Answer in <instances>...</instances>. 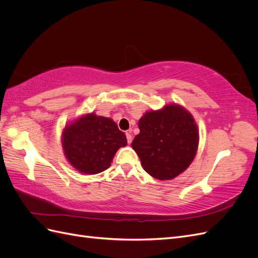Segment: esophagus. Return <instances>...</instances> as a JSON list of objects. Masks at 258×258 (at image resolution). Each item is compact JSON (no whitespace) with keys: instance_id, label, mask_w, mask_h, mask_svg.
Here are the masks:
<instances>
[{"instance_id":"obj_1","label":"esophagus","mask_w":258,"mask_h":258,"mask_svg":"<svg viewBox=\"0 0 258 258\" xmlns=\"http://www.w3.org/2000/svg\"><path fill=\"white\" fill-rule=\"evenodd\" d=\"M126 137H127V142L130 144L132 142V136H131V130L126 131Z\"/></svg>"}]
</instances>
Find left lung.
<instances>
[{"mask_svg":"<svg viewBox=\"0 0 258 258\" xmlns=\"http://www.w3.org/2000/svg\"><path fill=\"white\" fill-rule=\"evenodd\" d=\"M140 134L132 141L142 167L151 176L172 179L190 166L197 154L199 131L192 115L170 103L146 112L139 120Z\"/></svg>","mask_w":258,"mask_h":258,"instance_id":"1","label":"left lung"}]
</instances>
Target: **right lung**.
I'll use <instances>...</instances> for the list:
<instances>
[{"mask_svg":"<svg viewBox=\"0 0 258 258\" xmlns=\"http://www.w3.org/2000/svg\"><path fill=\"white\" fill-rule=\"evenodd\" d=\"M61 143L68 162L83 174H97L110 168L127 138L112 118L95 113L82 115L66 124Z\"/></svg>","mask_w":258,"mask_h":258,"instance_id":"right-lung-1","label":"right lung"}]
</instances>
